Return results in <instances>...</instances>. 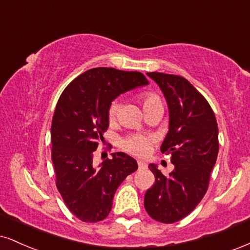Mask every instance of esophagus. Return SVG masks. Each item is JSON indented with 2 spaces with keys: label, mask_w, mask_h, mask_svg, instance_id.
I'll list each match as a JSON object with an SVG mask.
<instances>
[{
  "label": "esophagus",
  "mask_w": 250,
  "mask_h": 250,
  "mask_svg": "<svg viewBox=\"0 0 250 250\" xmlns=\"http://www.w3.org/2000/svg\"><path fill=\"white\" fill-rule=\"evenodd\" d=\"M138 167H139V169L147 168V163L143 161V160H138Z\"/></svg>",
  "instance_id": "esophagus-1"
}]
</instances>
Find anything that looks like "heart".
I'll return each instance as SVG.
<instances>
[{
	"label": "heart",
	"instance_id": "heart-1",
	"mask_svg": "<svg viewBox=\"0 0 250 250\" xmlns=\"http://www.w3.org/2000/svg\"><path fill=\"white\" fill-rule=\"evenodd\" d=\"M155 105H162V102L159 98L158 95L152 94V92H147V94L143 95L144 110L147 109V107L155 106ZM119 107H120L119 102L116 101L111 104V106L109 109L110 120H113L116 118V116L118 115ZM149 145H150L149 140L146 139V138L135 137V138H132V139L126 140L124 143V147L126 150H128V152H131L132 154L144 156L149 152Z\"/></svg>",
	"mask_w": 250,
	"mask_h": 250
}]
</instances>
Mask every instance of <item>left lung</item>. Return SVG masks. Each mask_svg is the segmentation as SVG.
I'll use <instances>...</instances> for the list:
<instances>
[{
    "label": "left lung",
    "mask_w": 250,
    "mask_h": 250,
    "mask_svg": "<svg viewBox=\"0 0 250 250\" xmlns=\"http://www.w3.org/2000/svg\"><path fill=\"white\" fill-rule=\"evenodd\" d=\"M147 75L167 102L169 128L161 152L171 154L175 168L165 176L150 163L155 183L147 190L144 204L153 219L172 224L195 210L205 196L219 152L217 119L208 101L188 80L163 73Z\"/></svg>",
    "instance_id": "left-lung-1"
}]
</instances>
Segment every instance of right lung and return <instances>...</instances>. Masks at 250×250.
<instances>
[{"mask_svg": "<svg viewBox=\"0 0 250 250\" xmlns=\"http://www.w3.org/2000/svg\"><path fill=\"white\" fill-rule=\"evenodd\" d=\"M139 72L89 69L64 89L51 127L57 188L69 211L85 223L105 219L123 181L138 169L126 153H111L95 167L94 152L109 127V109L119 95L148 84Z\"/></svg>", "mask_w": 250, "mask_h": 250, "instance_id": "add662e5", "label": "right lung"}]
</instances>
